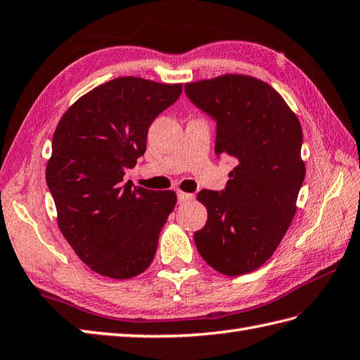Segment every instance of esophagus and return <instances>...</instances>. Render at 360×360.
Masks as SVG:
<instances>
[{"instance_id": "1", "label": "esophagus", "mask_w": 360, "mask_h": 360, "mask_svg": "<svg viewBox=\"0 0 360 360\" xmlns=\"http://www.w3.org/2000/svg\"><path fill=\"white\" fill-rule=\"evenodd\" d=\"M177 197H179V202L180 203H186V202H191L194 198V194H189V193H183V191H179L177 193Z\"/></svg>"}]
</instances>
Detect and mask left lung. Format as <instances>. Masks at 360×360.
<instances>
[{
  "label": "left lung",
  "mask_w": 360,
  "mask_h": 360,
  "mask_svg": "<svg viewBox=\"0 0 360 360\" xmlns=\"http://www.w3.org/2000/svg\"><path fill=\"white\" fill-rule=\"evenodd\" d=\"M185 92L217 122L215 155L237 162L225 191L197 195L207 220L195 246L219 273L248 274L274 254L297 210L307 171L300 122L274 87L251 75L186 83Z\"/></svg>",
  "instance_id": "1"
}]
</instances>
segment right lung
<instances>
[{
  "label": "right lung",
  "mask_w": 360,
  "mask_h": 360,
  "mask_svg": "<svg viewBox=\"0 0 360 360\" xmlns=\"http://www.w3.org/2000/svg\"><path fill=\"white\" fill-rule=\"evenodd\" d=\"M181 86L114 78L79 97L53 132L46 181L58 228L97 274L123 281L141 274L154 259L177 195L132 189L123 185V175L145 154L150 123L177 101Z\"/></svg>",
  "instance_id": "obj_1"
}]
</instances>
